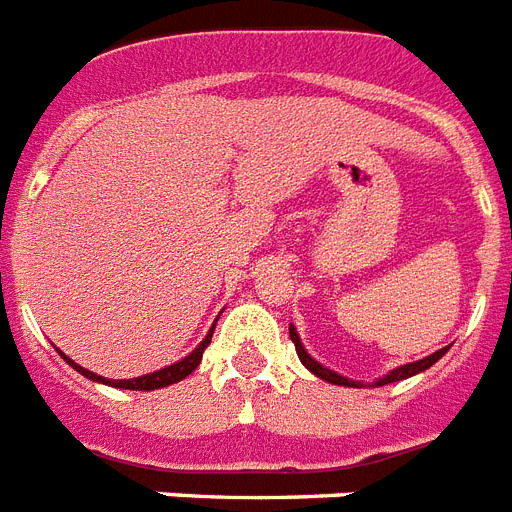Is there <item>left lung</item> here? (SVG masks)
<instances>
[{
  "label": "left lung",
  "instance_id": "obj_1",
  "mask_svg": "<svg viewBox=\"0 0 512 512\" xmlns=\"http://www.w3.org/2000/svg\"><path fill=\"white\" fill-rule=\"evenodd\" d=\"M289 337H292V342H295V350H297V358L303 361L305 369H311L316 377H321V380H327L332 382V385H345V388H364L361 382L356 380H348V377H342V374L332 372V369H327L324 364H319L316 358L308 353V350L303 348V342H300V335H297V329L295 327H289ZM446 348L436 350V353H430V356L420 358V361H412V364H404V366H398V369H393V372H388L385 377H380V380L374 382V385H388V382H398V380H406V377H412V374H420L425 372V369H430V366L436 364L438 358L444 356Z\"/></svg>",
  "mask_w": 512,
  "mask_h": 512
}]
</instances>
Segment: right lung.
<instances>
[{
    "label": "right lung",
    "instance_id": "obj_1",
    "mask_svg": "<svg viewBox=\"0 0 512 512\" xmlns=\"http://www.w3.org/2000/svg\"><path fill=\"white\" fill-rule=\"evenodd\" d=\"M212 332H215V327L209 329L207 337L199 342V348L191 350L188 356L183 358V361H177V364L172 366H164V369H159V372H151V374H143V377H135V380H106V377H100V374L90 372V369H84V366H79L76 361H71V358L66 356V353H60V356L66 358V364H71L79 374H84L87 380L92 382H103V385H111V388H124V390H159V388H167V385H172V382H180L185 380L188 374L196 369V366L201 364V353H204V348H207L209 342H212Z\"/></svg>",
    "mask_w": 512,
    "mask_h": 512
}]
</instances>
